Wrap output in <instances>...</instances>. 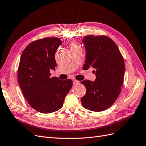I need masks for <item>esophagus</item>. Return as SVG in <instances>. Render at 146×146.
<instances>
[{
    "instance_id": "obj_1",
    "label": "esophagus",
    "mask_w": 146,
    "mask_h": 146,
    "mask_svg": "<svg viewBox=\"0 0 146 146\" xmlns=\"http://www.w3.org/2000/svg\"><path fill=\"white\" fill-rule=\"evenodd\" d=\"M73 84H77L79 83V81L76 79H73Z\"/></svg>"
}]
</instances>
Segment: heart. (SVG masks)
I'll return each mask as SVG.
<instances>
[{
	"label": "heart",
	"instance_id": "1",
	"mask_svg": "<svg viewBox=\"0 0 146 146\" xmlns=\"http://www.w3.org/2000/svg\"><path fill=\"white\" fill-rule=\"evenodd\" d=\"M76 46H77L76 45L74 44H72V45H71V48H73V47H76Z\"/></svg>",
	"mask_w": 146,
	"mask_h": 146
}]
</instances>
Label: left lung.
Returning <instances> with one entry per match:
<instances>
[{
  "instance_id": "1",
  "label": "left lung",
  "mask_w": 146,
  "mask_h": 146,
  "mask_svg": "<svg viewBox=\"0 0 146 146\" xmlns=\"http://www.w3.org/2000/svg\"><path fill=\"white\" fill-rule=\"evenodd\" d=\"M86 59L83 70L92 67L95 81L84 80L86 88L81 98L82 106L93 111L105 110L113 105L121 90L124 82L125 65L123 56L116 44L105 36H84Z\"/></svg>"
}]
</instances>
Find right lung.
<instances>
[{"mask_svg":"<svg viewBox=\"0 0 146 146\" xmlns=\"http://www.w3.org/2000/svg\"><path fill=\"white\" fill-rule=\"evenodd\" d=\"M62 42L46 37L31 42L22 53L17 79L22 93L30 106L42 113L59 110L73 82L50 78V70L57 66L55 53Z\"/></svg>","mask_w":146,"mask_h":146,"instance_id":"right-lung-1","label":"right lung"}]
</instances>
